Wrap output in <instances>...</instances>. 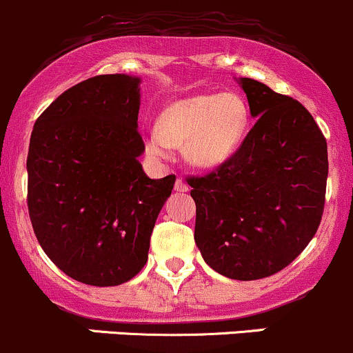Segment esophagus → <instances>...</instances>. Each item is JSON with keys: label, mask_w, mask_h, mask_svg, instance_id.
Listing matches in <instances>:
<instances>
[{"label": "esophagus", "mask_w": 353, "mask_h": 353, "mask_svg": "<svg viewBox=\"0 0 353 353\" xmlns=\"http://www.w3.org/2000/svg\"><path fill=\"white\" fill-rule=\"evenodd\" d=\"M188 185L185 183V180H181V178H176V181H175V190L176 192H188Z\"/></svg>", "instance_id": "1"}]
</instances>
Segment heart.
<instances>
[{"label":"heart","mask_w":353,"mask_h":353,"mask_svg":"<svg viewBox=\"0 0 353 353\" xmlns=\"http://www.w3.org/2000/svg\"><path fill=\"white\" fill-rule=\"evenodd\" d=\"M248 105L236 93H212L185 98L170 105L158 129L146 136V151L168 158L173 146L197 168H214L238 150L248 125Z\"/></svg>","instance_id":"1"}]
</instances>
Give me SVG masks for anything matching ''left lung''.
<instances>
[{
  "mask_svg": "<svg viewBox=\"0 0 353 353\" xmlns=\"http://www.w3.org/2000/svg\"><path fill=\"white\" fill-rule=\"evenodd\" d=\"M241 86L255 125L231 158L187 181L205 263L224 277L256 281L296 260L318 231L328 150L299 101L252 78Z\"/></svg>",
  "mask_w": 353,
  "mask_h": 353,
  "instance_id": "left-lung-1",
  "label": "left lung"
}]
</instances>
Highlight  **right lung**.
Listing matches in <instances>:
<instances>
[{
	"label": "right lung",
	"instance_id": "1",
	"mask_svg": "<svg viewBox=\"0 0 353 353\" xmlns=\"http://www.w3.org/2000/svg\"><path fill=\"white\" fill-rule=\"evenodd\" d=\"M137 115L139 78L100 74L57 97L32 130V228L54 265L83 284L121 285L143 270L175 185V175L143 172Z\"/></svg>",
	"mask_w": 353,
	"mask_h": 353
}]
</instances>
